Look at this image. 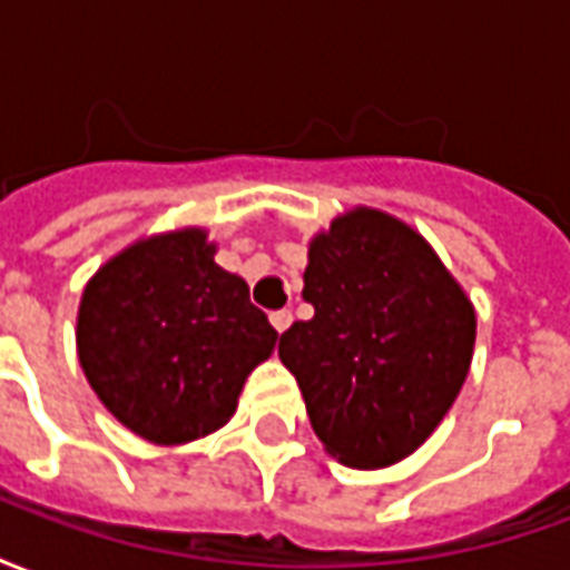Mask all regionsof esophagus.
Masks as SVG:
<instances>
[{"mask_svg":"<svg viewBox=\"0 0 570 570\" xmlns=\"http://www.w3.org/2000/svg\"><path fill=\"white\" fill-rule=\"evenodd\" d=\"M289 323H293V311L289 308H281V311H272V326L277 333H284L289 330Z\"/></svg>","mask_w":570,"mask_h":570,"instance_id":"esophagus-1","label":"esophagus"}]
</instances>
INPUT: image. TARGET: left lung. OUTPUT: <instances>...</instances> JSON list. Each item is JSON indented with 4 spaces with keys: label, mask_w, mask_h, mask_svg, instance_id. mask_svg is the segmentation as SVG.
<instances>
[{
    "label": "left lung",
    "mask_w": 570,
    "mask_h": 570,
    "mask_svg": "<svg viewBox=\"0 0 570 570\" xmlns=\"http://www.w3.org/2000/svg\"><path fill=\"white\" fill-rule=\"evenodd\" d=\"M302 298L314 317L293 323L277 354L323 449L360 470L409 458L461 394L473 302L412 225L372 207L314 235Z\"/></svg>",
    "instance_id": "8db88e82"
}]
</instances>
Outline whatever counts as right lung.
Instances as JSON below:
<instances>
[{
    "mask_svg": "<svg viewBox=\"0 0 570 570\" xmlns=\"http://www.w3.org/2000/svg\"><path fill=\"white\" fill-rule=\"evenodd\" d=\"M204 228L142 237L81 293L76 345L112 415L155 445L207 436L235 415L277 333L244 277L216 262Z\"/></svg>",
    "mask_w": 570,
    "mask_h": 570,
    "instance_id": "obj_1",
    "label": "right lung"
}]
</instances>
